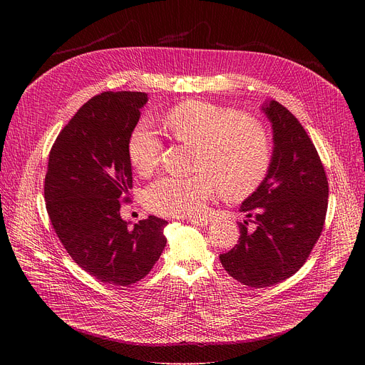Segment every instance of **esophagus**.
I'll use <instances>...</instances> for the list:
<instances>
[{
	"label": "esophagus",
	"mask_w": 365,
	"mask_h": 365,
	"mask_svg": "<svg viewBox=\"0 0 365 365\" xmlns=\"http://www.w3.org/2000/svg\"><path fill=\"white\" fill-rule=\"evenodd\" d=\"M186 222L197 225V226H207L210 219H207V217H192V219H186Z\"/></svg>",
	"instance_id": "esophagus-1"
}]
</instances>
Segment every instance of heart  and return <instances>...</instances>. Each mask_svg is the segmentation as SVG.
I'll use <instances>...</instances> for the list:
<instances>
[{
	"mask_svg": "<svg viewBox=\"0 0 365 365\" xmlns=\"http://www.w3.org/2000/svg\"><path fill=\"white\" fill-rule=\"evenodd\" d=\"M170 136L195 145V175L163 176L145 190L153 213L171 217L200 215L220 186L223 197L242 200L260 187L272 164V139L267 128L244 112L205 102L187 101L173 106L163 118ZM163 140L148 120L130 134L128 157L140 175L160 163Z\"/></svg>",
	"mask_w": 365,
	"mask_h": 365,
	"instance_id": "heart-1",
	"label": "heart"
}]
</instances>
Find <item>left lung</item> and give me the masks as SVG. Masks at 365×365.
I'll list each match as a JSON object with an SVG mask.
<instances>
[{"label": "left lung", "instance_id": "1", "mask_svg": "<svg viewBox=\"0 0 365 365\" xmlns=\"http://www.w3.org/2000/svg\"><path fill=\"white\" fill-rule=\"evenodd\" d=\"M274 128L269 173L241 212L238 244L220 255L225 271L263 289L296 274L317 244L329 205V180L315 145L294 115L271 101L263 106ZM252 221L253 228H248Z\"/></svg>", "mask_w": 365, "mask_h": 365}]
</instances>
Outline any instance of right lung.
I'll list each match as a JSON object with an SVG mask.
<instances>
[{
  "mask_svg": "<svg viewBox=\"0 0 365 365\" xmlns=\"http://www.w3.org/2000/svg\"><path fill=\"white\" fill-rule=\"evenodd\" d=\"M148 94L103 91L62 128L48 155L44 198L65 250L91 277L128 287L160 259L167 220L149 216L128 227L120 216L133 187L128 139Z\"/></svg>",
  "mask_w": 365,
  "mask_h": 365,
  "instance_id": "obj_1",
  "label": "right lung"
}]
</instances>
